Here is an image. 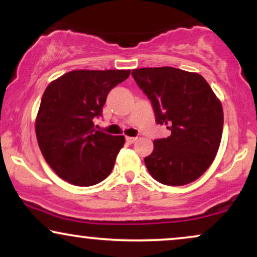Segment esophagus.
<instances>
[{
	"label": "esophagus",
	"instance_id": "34e87169",
	"mask_svg": "<svg viewBox=\"0 0 257 257\" xmlns=\"http://www.w3.org/2000/svg\"><path fill=\"white\" fill-rule=\"evenodd\" d=\"M135 140H137V138H135V137H125V141L128 144H133Z\"/></svg>",
	"mask_w": 257,
	"mask_h": 257
}]
</instances>
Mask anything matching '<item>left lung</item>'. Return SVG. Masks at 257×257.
Returning <instances> with one entry per match:
<instances>
[{
	"label": "left lung",
	"mask_w": 257,
	"mask_h": 257,
	"mask_svg": "<svg viewBox=\"0 0 257 257\" xmlns=\"http://www.w3.org/2000/svg\"><path fill=\"white\" fill-rule=\"evenodd\" d=\"M132 76L151 101L157 124L170 137L157 139L145 157L149 173L168 186L202 176L219 150L223 126L220 100L202 76L175 67H144Z\"/></svg>",
	"instance_id": "1"
}]
</instances>
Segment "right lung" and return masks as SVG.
Instances as JSON below:
<instances>
[{
    "mask_svg": "<svg viewBox=\"0 0 257 257\" xmlns=\"http://www.w3.org/2000/svg\"><path fill=\"white\" fill-rule=\"evenodd\" d=\"M131 70H75L44 90L36 118V137L44 159L59 178L76 186L101 182L113 169L124 137L94 126L106 98Z\"/></svg>",
    "mask_w": 257,
    "mask_h": 257,
    "instance_id": "1",
    "label": "right lung"
}]
</instances>
